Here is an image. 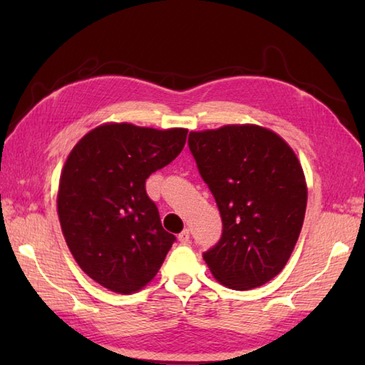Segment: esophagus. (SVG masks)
<instances>
[{"label":"esophagus","instance_id":"esophagus-1","mask_svg":"<svg viewBox=\"0 0 365 365\" xmlns=\"http://www.w3.org/2000/svg\"><path fill=\"white\" fill-rule=\"evenodd\" d=\"M178 242H180L182 245L190 243V230L188 229H183L180 234H178Z\"/></svg>","mask_w":365,"mask_h":365}]
</instances>
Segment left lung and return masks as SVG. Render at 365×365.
<instances>
[{
    "label": "left lung",
    "mask_w": 365,
    "mask_h": 365,
    "mask_svg": "<svg viewBox=\"0 0 365 365\" xmlns=\"http://www.w3.org/2000/svg\"><path fill=\"white\" fill-rule=\"evenodd\" d=\"M190 152L222 220L204 260L218 281L250 290L289 262L304 221V173L284 139L259 125L191 131Z\"/></svg>",
    "instance_id": "left-lung-1"
}]
</instances>
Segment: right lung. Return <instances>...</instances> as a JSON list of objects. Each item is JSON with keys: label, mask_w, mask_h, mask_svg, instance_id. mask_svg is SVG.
<instances>
[{"label": "right lung", "mask_w": 365, "mask_h": 365, "mask_svg": "<svg viewBox=\"0 0 365 365\" xmlns=\"http://www.w3.org/2000/svg\"><path fill=\"white\" fill-rule=\"evenodd\" d=\"M187 135L185 128L105 123L67 157L58 191L61 229L80 268L105 289L141 290L175 242L145 180L182 152Z\"/></svg>", "instance_id": "1"}]
</instances>
